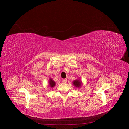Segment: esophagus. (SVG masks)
Returning <instances> with one entry per match:
<instances>
[{
  "label": "esophagus",
  "mask_w": 129,
  "mask_h": 129,
  "mask_svg": "<svg viewBox=\"0 0 129 129\" xmlns=\"http://www.w3.org/2000/svg\"><path fill=\"white\" fill-rule=\"evenodd\" d=\"M67 80L65 79H63V80H62V82L64 83H66V82H67Z\"/></svg>",
  "instance_id": "esophagus-1"
}]
</instances>
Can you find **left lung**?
<instances>
[{
  "instance_id": "left-lung-1",
  "label": "left lung",
  "mask_w": 129,
  "mask_h": 129,
  "mask_svg": "<svg viewBox=\"0 0 129 129\" xmlns=\"http://www.w3.org/2000/svg\"><path fill=\"white\" fill-rule=\"evenodd\" d=\"M73 84L74 86L78 88H80L82 86V82L80 79L74 80L73 82Z\"/></svg>"
}]
</instances>
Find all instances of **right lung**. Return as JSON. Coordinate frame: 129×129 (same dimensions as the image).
<instances>
[{"mask_svg":"<svg viewBox=\"0 0 129 129\" xmlns=\"http://www.w3.org/2000/svg\"><path fill=\"white\" fill-rule=\"evenodd\" d=\"M55 84H56V83L55 82V81H54L52 78H50L49 80V86L50 88H53L54 86H55Z\"/></svg>","mask_w":129,"mask_h":129,"instance_id":"right-lung-1","label":"right lung"}]
</instances>
